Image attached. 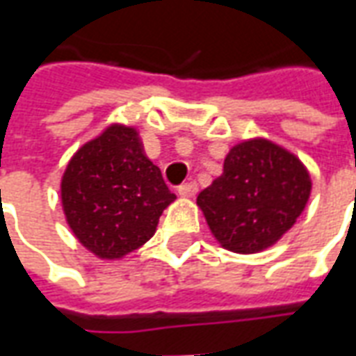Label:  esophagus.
Here are the masks:
<instances>
[{
	"label": "esophagus",
	"mask_w": 356,
	"mask_h": 356,
	"mask_svg": "<svg viewBox=\"0 0 356 356\" xmlns=\"http://www.w3.org/2000/svg\"><path fill=\"white\" fill-rule=\"evenodd\" d=\"M177 191L183 198H194L196 193H198V185H196L194 181H191V183H183V185L179 186Z\"/></svg>",
	"instance_id": "obj_1"
}]
</instances>
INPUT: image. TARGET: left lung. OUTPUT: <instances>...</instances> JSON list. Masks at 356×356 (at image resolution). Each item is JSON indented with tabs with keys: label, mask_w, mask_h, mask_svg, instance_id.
<instances>
[{
	"label": "left lung",
	"mask_w": 356,
	"mask_h": 356,
	"mask_svg": "<svg viewBox=\"0 0 356 356\" xmlns=\"http://www.w3.org/2000/svg\"><path fill=\"white\" fill-rule=\"evenodd\" d=\"M311 175L298 156L273 140H242L223 173L196 204L216 240L234 254H257L290 231L311 196Z\"/></svg>",
	"instance_id": "8db88e82"
}]
</instances>
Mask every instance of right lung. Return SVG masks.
<instances>
[{"label": "right lung", "instance_id": "right-lung-1", "mask_svg": "<svg viewBox=\"0 0 356 356\" xmlns=\"http://www.w3.org/2000/svg\"><path fill=\"white\" fill-rule=\"evenodd\" d=\"M66 223L99 259H122L152 238L175 200L139 131L112 124L70 158L60 181Z\"/></svg>", "mask_w": 356, "mask_h": 356}]
</instances>
